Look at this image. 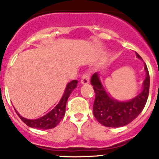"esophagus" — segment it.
<instances>
[{"instance_id": "obj_1", "label": "esophagus", "mask_w": 159, "mask_h": 159, "mask_svg": "<svg viewBox=\"0 0 159 159\" xmlns=\"http://www.w3.org/2000/svg\"><path fill=\"white\" fill-rule=\"evenodd\" d=\"M90 80V74L88 72L84 73L81 78V84H88L89 83Z\"/></svg>"}]
</instances>
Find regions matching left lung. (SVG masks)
Segmentation results:
<instances>
[{"mask_svg": "<svg viewBox=\"0 0 159 159\" xmlns=\"http://www.w3.org/2000/svg\"><path fill=\"white\" fill-rule=\"evenodd\" d=\"M138 58L142 59L136 53ZM146 78L143 82V91L134 99L121 102L113 99L107 93L99 80V74L95 73L91 79V84L95 92L93 114L97 121L105 127H123L132 122L139 115L145 107L150 89V75L145 64Z\"/></svg>", "mask_w": 159, "mask_h": 159, "instance_id": "left-lung-1", "label": "left lung"}]
</instances>
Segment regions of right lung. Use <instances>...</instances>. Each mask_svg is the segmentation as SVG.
Instances as JSON below:
<instances>
[{"label": "right lung", "mask_w": 159, "mask_h": 159, "mask_svg": "<svg viewBox=\"0 0 159 159\" xmlns=\"http://www.w3.org/2000/svg\"><path fill=\"white\" fill-rule=\"evenodd\" d=\"M77 84H78V81L75 80L68 83L67 84L64 95L58 104L56 106L54 109H52L51 111L48 112L45 116H43V117L36 119H28L22 117L20 115L17 113L16 111V112L22 121L29 127H32V128L42 129V130L54 128L55 127H57V124L61 121V119L64 116L66 103L68 99V97L70 96L73 90L77 87Z\"/></svg>", "instance_id": "obj_1"}]
</instances>
